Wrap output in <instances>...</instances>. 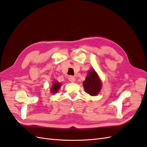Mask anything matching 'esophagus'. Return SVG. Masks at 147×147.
Here are the masks:
<instances>
[{"label": "esophagus", "mask_w": 147, "mask_h": 147, "mask_svg": "<svg viewBox=\"0 0 147 147\" xmlns=\"http://www.w3.org/2000/svg\"><path fill=\"white\" fill-rule=\"evenodd\" d=\"M69 81H71V82H75V81H76V80H75L74 77L73 76H70L69 77Z\"/></svg>", "instance_id": "34e87169"}]
</instances>
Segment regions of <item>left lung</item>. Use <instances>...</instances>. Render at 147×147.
<instances>
[{"label":"left lung","mask_w":147,"mask_h":147,"mask_svg":"<svg viewBox=\"0 0 147 147\" xmlns=\"http://www.w3.org/2000/svg\"><path fill=\"white\" fill-rule=\"evenodd\" d=\"M85 91L89 95L95 96L98 94L102 88V82L94 69L89 70L83 82Z\"/></svg>","instance_id":"8db88e82"}]
</instances>
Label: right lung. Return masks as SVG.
Wrapping results in <instances>:
<instances>
[{
	"label": "right lung",
	"mask_w": 147,
	"mask_h": 147,
	"mask_svg": "<svg viewBox=\"0 0 147 147\" xmlns=\"http://www.w3.org/2000/svg\"><path fill=\"white\" fill-rule=\"evenodd\" d=\"M61 83H59V82L58 81L53 82V85L51 86V88L50 89L51 93L55 94L56 92H57L60 87H61Z\"/></svg>",
	"instance_id": "obj_1"
}]
</instances>
